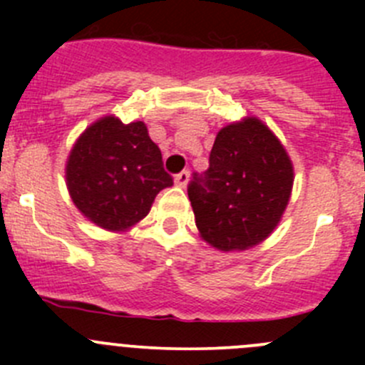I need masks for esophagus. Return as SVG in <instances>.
Instances as JSON below:
<instances>
[{"mask_svg": "<svg viewBox=\"0 0 365 365\" xmlns=\"http://www.w3.org/2000/svg\"><path fill=\"white\" fill-rule=\"evenodd\" d=\"M189 171H182V173H178V175L175 176V182H176V185L178 187H182V189H185L187 187V183H189Z\"/></svg>", "mask_w": 365, "mask_h": 365, "instance_id": "obj_1", "label": "esophagus"}]
</instances>
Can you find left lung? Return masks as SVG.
<instances>
[{"instance_id": "8db88e82", "label": "left lung", "mask_w": 365, "mask_h": 365, "mask_svg": "<svg viewBox=\"0 0 365 365\" xmlns=\"http://www.w3.org/2000/svg\"><path fill=\"white\" fill-rule=\"evenodd\" d=\"M293 187V164L274 132L254 116L220 128L210 168L189 183L201 238L219 251H245L281 220Z\"/></svg>"}]
</instances>
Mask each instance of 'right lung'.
<instances>
[{"label": "right lung", "instance_id": "obj_1", "mask_svg": "<svg viewBox=\"0 0 365 365\" xmlns=\"http://www.w3.org/2000/svg\"><path fill=\"white\" fill-rule=\"evenodd\" d=\"M65 176L77 210L108 231L145 219L157 194L173 185L146 125H125L116 116L101 118L79 135Z\"/></svg>", "mask_w": 365, "mask_h": 365}]
</instances>
